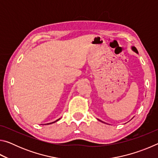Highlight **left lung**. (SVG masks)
I'll use <instances>...</instances> for the list:
<instances>
[{"mask_svg": "<svg viewBox=\"0 0 158 158\" xmlns=\"http://www.w3.org/2000/svg\"><path fill=\"white\" fill-rule=\"evenodd\" d=\"M131 49H132V50L133 51V52H135V53H137V54H138V51H137V48H136L135 47H134V46H132V47H131ZM99 121H101V122H102V123H104L103 121H100V120H99V119H98Z\"/></svg>", "mask_w": 158, "mask_h": 158, "instance_id": "obj_1", "label": "left lung"}]
</instances>
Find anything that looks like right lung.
<instances>
[{
  "label": "right lung",
  "mask_w": 158,
  "mask_h": 158,
  "mask_svg": "<svg viewBox=\"0 0 158 158\" xmlns=\"http://www.w3.org/2000/svg\"><path fill=\"white\" fill-rule=\"evenodd\" d=\"M60 118H58V119H57L56 120V121H53V122H52V123H47V125H49V124H52V123H56V121H59V120H60ZM45 125H46V124H45Z\"/></svg>",
  "instance_id": "add662e5"
}]
</instances>
